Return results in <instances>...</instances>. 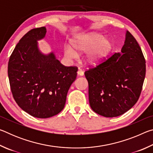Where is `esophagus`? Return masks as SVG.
Wrapping results in <instances>:
<instances>
[{
    "mask_svg": "<svg viewBox=\"0 0 153 153\" xmlns=\"http://www.w3.org/2000/svg\"><path fill=\"white\" fill-rule=\"evenodd\" d=\"M77 75H78L79 76H84V71H83L82 69H79L78 71H77Z\"/></svg>",
    "mask_w": 153,
    "mask_h": 153,
    "instance_id": "1",
    "label": "esophagus"
}]
</instances>
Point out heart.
I'll use <instances>...</instances> for the list:
<instances>
[{"label": "heart", "mask_w": 153, "mask_h": 153, "mask_svg": "<svg viewBox=\"0 0 153 153\" xmlns=\"http://www.w3.org/2000/svg\"><path fill=\"white\" fill-rule=\"evenodd\" d=\"M71 46H64L65 55L69 59H75L77 54L87 52L84 61L88 65H97L107 57L113 48V42L110 38H104L98 33H90L77 36L71 40Z\"/></svg>", "instance_id": "obj_1"}]
</instances>
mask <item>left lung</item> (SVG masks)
Segmentation results:
<instances>
[{
	"instance_id": "1",
	"label": "left lung",
	"mask_w": 153,
	"mask_h": 153,
	"mask_svg": "<svg viewBox=\"0 0 153 153\" xmlns=\"http://www.w3.org/2000/svg\"><path fill=\"white\" fill-rule=\"evenodd\" d=\"M121 53L85 71L90 107L106 117H117L138 101L146 74V61L138 43L126 32Z\"/></svg>"
}]
</instances>
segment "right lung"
Segmentation results:
<instances>
[{
    "mask_svg": "<svg viewBox=\"0 0 153 153\" xmlns=\"http://www.w3.org/2000/svg\"><path fill=\"white\" fill-rule=\"evenodd\" d=\"M45 27L23 36L8 63V76L15 102L30 115L48 118L63 109L68 90L77 76V67H65L53 53L44 55L38 40L45 37Z\"/></svg>",
    "mask_w": 153,
    "mask_h": 153,
    "instance_id": "1",
    "label": "right lung"
}]
</instances>
